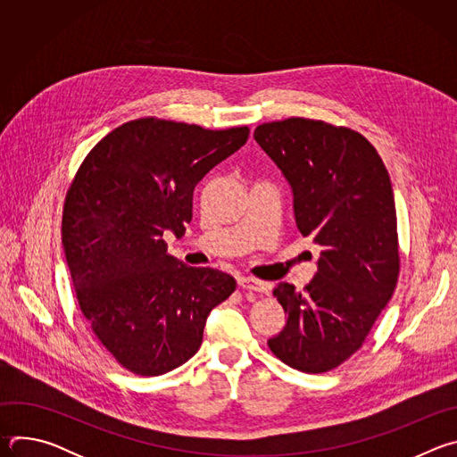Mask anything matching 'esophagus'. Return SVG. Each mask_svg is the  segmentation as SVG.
<instances>
[{
  "instance_id": "1",
  "label": "esophagus",
  "mask_w": 457,
  "mask_h": 457,
  "mask_svg": "<svg viewBox=\"0 0 457 457\" xmlns=\"http://www.w3.org/2000/svg\"><path fill=\"white\" fill-rule=\"evenodd\" d=\"M240 287H242V289H247V291H254V293H258V295H270V291H271V286H270V284H266V282H262V280L251 278V277L242 278V280H240Z\"/></svg>"
}]
</instances>
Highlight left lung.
<instances>
[{"label": "left lung", "instance_id": "8db88e82", "mask_svg": "<svg viewBox=\"0 0 457 457\" xmlns=\"http://www.w3.org/2000/svg\"><path fill=\"white\" fill-rule=\"evenodd\" d=\"M253 137L293 187L300 233L321 247L302 291L275 287L287 323L268 345L296 370L328 372L363 345L396 289L393 184L376 148L345 126L289 117L256 126Z\"/></svg>", "mask_w": 457, "mask_h": 457}]
</instances>
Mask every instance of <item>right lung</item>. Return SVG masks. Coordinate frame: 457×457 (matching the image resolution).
<instances>
[{
    "instance_id": "obj_1",
    "label": "right lung",
    "mask_w": 457,
    "mask_h": 457,
    "mask_svg": "<svg viewBox=\"0 0 457 457\" xmlns=\"http://www.w3.org/2000/svg\"><path fill=\"white\" fill-rule=\"evenodd\" d=\"M247 137V126L141 117L103 137L76 171L62 206L64 256L92 333L126 370L159 376L187 361L210 311L235 291L233 277L168 254L162 235H184L195 186Z\"/></svg>"
}]
</instances>
